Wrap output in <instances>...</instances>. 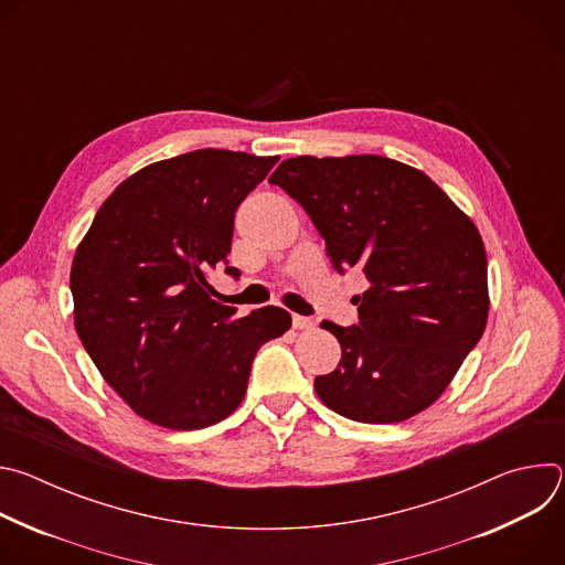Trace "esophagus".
Returning <instances> with one entry per match:
<instances>
[{
	"mask_svg": "<svg viewBox=\"0 0 565 565\" xmlns=\"http://www.w3.org/2000/svg\"><path fill=\"white\" fill-rule=\"evenodd\" d=\"M312 327H315L312 319L301 317V315H292V329H297V331H310Z\"/></svg>",
	"mask_w": 565,
	"mask_h": 565,
	"instance_id": "obj_1",
	"label": "esophagus"
}]
</instances>
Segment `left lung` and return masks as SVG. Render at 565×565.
<instances>
[{"instance_id": "obj_1", "label": "left lung", "mask_w": 565, "mask_h": 565, "mask_svg": "<svg viewBox=\"0 0 565 565\" xmlns=\"http://www.w3.org/2000/svg\"><path fill=\"white\" fill-rule=\"evenodd\" d=\"M327 241L333 266L360 268V324L324 321L342 360L315 391L335 414L388 425L445 393L488 324V255L473 221L420 170L360 156L286 158L270 177Z\"/></svg>"}]
</instances>
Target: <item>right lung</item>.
Masks as SVG:
<instances>
[{
	"label": "right lung",
	"mask_w": 565,
	"mask_h": 565,
	"mask_svg": "<svg viewBox=\"0 0 565 565\" xmlns=\"http://www.w3.org/2000/svg\"><path fill=\"white\" fill-rule=\"evenodd\" d=\"M277 160L227 149L158 160L109 194L79 241L71 266L77 338L151 425L192 431L227 418L259 347L292 324L277 306L236 317L207 284L227 264L238 203Z\"/></svg>",
	"instance_id": "right-lung-1"
}]
</instances>
